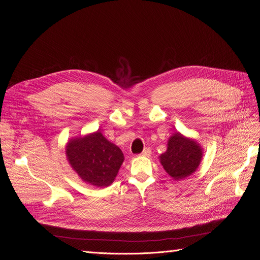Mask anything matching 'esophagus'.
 I'll use <instances>...</instances> for the list:
<instances>
[{"mask_svg":"<svg viewBox=\"0 0 260 260\" xmlns=\"http://www.w3.org/2000/svg\"><path fill=\"white\" fill-rule=\"evenodd\" d=\"M151 154H152V151H151V148H148V147H146V148H144V151L141 153V156H144V157H148V156H151Z\"/></svg>","mask_w":260,"mask_h":260,"instance_id":"34e87169","label":"esophagus"}]
</instances>
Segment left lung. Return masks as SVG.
Instances as JSON below:
<instances>
[{"label":"left lung","mask_w":260,"mask_h":260,"mask_svg":"<svg viewBox=\"0 0 260 260\" xmlns=\"http://www.w3.org/2000/svg\"><path fill=\"white\" fill-rule=\"evenodd\" d=\"M167 145V151L159 156V160L172 179L182 180L199 168L203 149L198 142L177 132L170 137Z\"/></svg>","instance_id":"obj_1"}]
</instances>
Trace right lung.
<instances>
[{"label": "right lung", "mask_w": 260, "mask_h": 260, "mask_svg": "<svg viewBox=\"0 0 260 260\" xmlns=\"http://www.w3.org/2000/svg\"><path fill=\"white\" fill-rule=\"evenodd\" d=\"M66 156L82 181L98 187L114 182L124 159L121 149L109 142L100 131L70 140Z\"/></svg>", "instance_id": "right-lung-1"}]
</instances>
